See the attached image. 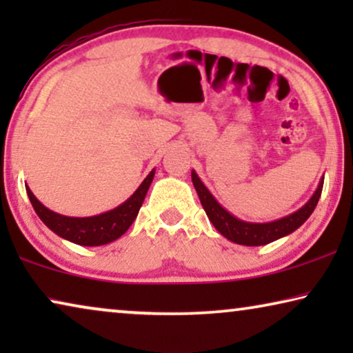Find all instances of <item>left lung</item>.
Instances as JSON below:
<instances>
[{"label":"left lung","instance_id":"left-lung-1","mask_svg":"<svg viewBox=\"0 0 353 353\" xmlns=\"http://www.w3.org/2000/svg\"><path fill=\"white\" fill-rule=\"evenodd\" d=\"M191 178L192 185H194L197 191V196H199L201 199V204L204 207L205 214L212 221V225H214L215 228L219 230V233L223 234L226 239L233 241V243L241 245H265L283 238V236L291 234L292 231H296L299 226L303 225V221L312 215V212L315 210L321 196L323 181H325V178H321L315 194L310 197V201H308L302 209L294 212V214L283 216V219L279 220L268 221V223H250V221L236 219V216L231 215L228 210H225L223 207L215 201V197L210 194V191L204 186V183L201 181V178L197 176V173L194 170L191 172Z\"/></svg>","mask_w":353,"mask_h":353}]
</instances>
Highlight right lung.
I'll return each mask as SVG.
<instances>
[{
    "mask_svg": "<svg viewBox=\"0 0 353 353\" xmlns=\"http://www.w3.org/2000/svg\"><path fill=\"white\" fill-rule=\"evenodd\" d=\"M154 173L152 170L144 178V181L138 186V190L128 197L123 204L115 209L104 212V214L94 216H65L56 214L41 204L40 201L33 196L30 188L26 186L28 199H30L37 215L40 216L43 223L61 238L79 245H104L119 239L125 231H127L137 219L139 209H141L144 197L151 186Z\"/></svg>",
    "mask_w": 353,
    "mask_h": 353,
    "instance_id": "obj_1",
    "label": "right lung"
}]
</instances>
